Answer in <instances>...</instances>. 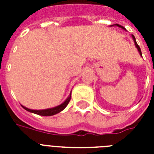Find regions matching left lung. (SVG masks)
Instances as JSON below:
<instances>
[{
  "mask_svg": "<svg viewBox=\"0 0 154 154\" xmlns=\"http://www.w3.org/2000/svg\"><path fill=\"white\" fill-rule=\"evenodd\" d=\"M116 25H117V26H118V27H121V28H122V29H125V28H124V27H122V25H117V24H116ZM132 37H133V39H134V44H135V45H136V47H137V50H138V51H139V53H140V55L142 56V54H141V49H140V47H139V45H137V43L136 39H135V37H134V35H132Z\"/></svg>",
  "mask_w": 154,
  "mask_h": 154,
  "instance_id": "1",
  "label": "left lung"
}]
</instances>
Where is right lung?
<instances>
[{"instance_id": "1", "label": "right lung", "mask_w": 154, "mask_h": 154, "mask_svg": "<svg viewBox=\"0 0 154 154\" xmlns=\"http://www.w3.org/2000/svg\"><path fill=\"white\" fill-rule=\"evenodd\" d=\"M70 99H71V94H69V96L66 100H65L64 102L61 104V105H58V106H56L54 108H51V109H42V110H33L30 109H28V108L23 106L22 107L25 109V110H27L29 112H33V113H36V114L41 115V116H53V115H55L58 112H60V111H62L64 109H65L66 106L68 105Z\"/></svg>"}]
</instances>
